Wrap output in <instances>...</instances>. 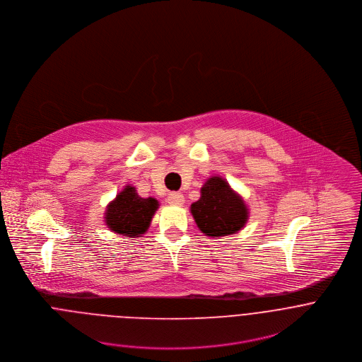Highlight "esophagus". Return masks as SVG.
<instances>
[{
  "label": "esophagus",
  "instance_id": "esophagus-1",
  "mask_svg": "<svg viewBox=\"0 0 362 362\" xmlns=\"http://www.w3.org/2000/svg\"><path fill=\"white\" fill-rule=\"evenodd\" d=\"M167 202H168L170 205L180 206V205L184 204V197H182V194H180V192H170V194H168V198H167Z\"/></svg>",
  "mask_w": 362,
  "mask_h": 362
}]
</instances>
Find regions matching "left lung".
<instances>
[{
  "mask_svg": "<svg viewBox=\"0 0 362 362\" xmlns=\"http://www.w3.org/2000/svg\"><path fill=\"white\" fill-rule=\"evenodd\" d=\"M191 213L207 237H224L240 231L248 218L244 201L220 177H211L201 189Z\"/></svg>",
  "mask_w": 362,
  "mask_h": 362,
  "instance_id": "left-lung-1",
  "label": "left lung"
}]
</instances>
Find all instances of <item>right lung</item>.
<instances>
[{
    "label": "right lung",
    "instance_id": "1",
    "mask_svg": "<svg viewBox=\"0 0 362 362\" xmlns=\"http://www.w3.org/2000/svg\"><path fill=\"white\" fill-rule=\"evenodd\" d=\"M157 207L155 198H141L128 185L107 207L105 223L111 231L134 238L148 230Z\"/></svg>",
    "mask_w": 362,
    "mask_h": 362
}]
</instances>
